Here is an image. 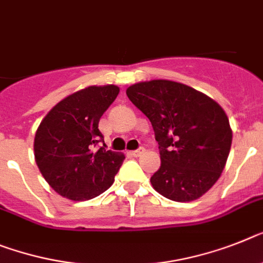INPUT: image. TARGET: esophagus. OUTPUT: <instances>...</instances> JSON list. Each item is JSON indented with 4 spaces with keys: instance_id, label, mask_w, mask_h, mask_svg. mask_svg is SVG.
I'll list each match as a JSON object with an SVG mask.
<instances>
[{
    "instance_id": "esophagus-1",
    "label": "esophagus",
    "mask_w": 263,
    "mask_h": 263,
    "mask_svg": "<svg viewBox=\"0 0 263 263\" xmlns=\"http://www.w3.org/2000/svg\"><path fill=\"white\" fill-rule=\"evenodd\" d=\"M144 147H140V148L135 149V151H132V155L135 156V158H138V156H142L143 154H144Z\"/></svg>"
}]
</instances>
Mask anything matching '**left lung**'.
Wrapping results in <instances>:
<instances>
[{"label": "left lung", "instance_id": "8db88e82", "mask_svg": "<svg viewBox=\"0 0 263 263\" xmlns=\"http://www.w3.org/2000/svg\"><path fill=\"white\" fill-rule=\"evenodd\" d=\"M127 96L151 121L160 152L152 187L175 202H191L219 179L230 152L233 132L217 101L170 80L127 88Z\"/></svg>", "mask_w": 263, "mask_h": 263}]
</instances>
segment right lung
I'll use <instances>...</instances> for the list:
<instances>
[{"label":"right lung","mask_w":263,"mask_h":263,"mask_svg":"<svg viewBox=\"0 0 263 263\" xmlns=\"http://www.w3.org/2000/svg\"><path fill=\"white\" fill-rule=\"evenodd\" d=\"M119 87H88L57 103L37 128L34 159L44 179L70 200H88L112 186L125 156L107 149L99 121Z\"/></svg>","instance_id":"obj_1"}]
</instances>
